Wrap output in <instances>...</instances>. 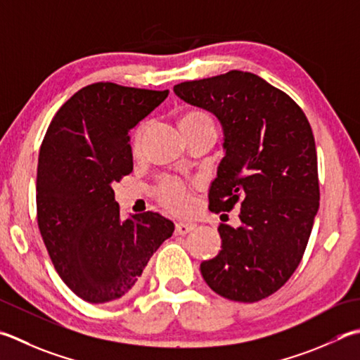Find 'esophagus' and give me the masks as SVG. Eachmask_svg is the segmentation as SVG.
Masks as SVG:
<instances>
[{"instance_id": "esophagus-1", "label": "esophagus", "mask_w": 360, "mask_h": 360, "mask_svg": "<svg viewBox=\"0 0 360 360\" xmlns=\"http://www.w3.org/2000/svg\"><path fill=\"white\" fill-rule=\"evenodd\" d=\"M196 228L195 223H186V221H179L176 223V234L179 236H186L188 232H192Z\"/></svg>"}]
</instances>
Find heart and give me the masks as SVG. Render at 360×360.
<instances>
[{
    "label": "heart",
    "mask_w": 360,
    "mask_h": 360,
    "mask_svg": "<svg viewBox=\"0 0 360 360\" xmlns=\"http://www.w3.org/2000/svg\"><path fill=\"white\" fill-rule=\"evenodd\" d=\"M212 120L209 118V115L204 114V112L200 110H192L187 112L181 117V128H195V126H201V124H210ZM145 132V123H142L134 132V150L139 151L140 143H142V137ZM159 200L164 204L167 209H170L172 212L176 214H184L187 210L192 207V198H190V193L187 187L182 184L179 179L176 178H168L159 188Z\"/></svg>",
    "instance_id": "1"
}]
</instances>
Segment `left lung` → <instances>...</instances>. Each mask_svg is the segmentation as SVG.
I'll list each match as a JSON object with an SVG mask.
<instances>
[{"mask_svg": "<svg viewBox=\"0 0 360 360\" xmlns=\"http://www.w3.org/2000/svg\"><path fill=\"white\" fill-rule=\"evenodd\" d=\"M173 91L221 124L224 158L209 188V209L240 206V226L218 228L221 250L201 262L202 278L232 301L270 297L297 270L319 212L311 124L287 94L240 70L181 82Z\"/></svg>", "mask_w": 360, "mask_h": 360, "instance_id": "obj_1", "label": "left lung"}]
</instances>
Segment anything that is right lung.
I'll return each instance as SVG.
<instances>
[{
	"label": "right lung",
	"mask_w": 360,
	"mask_h": 360,
	"mask_svg": "<svg viewBox=\"0 0 360 360\" xmlns=\"http://www.w3.org/2000/svg\"><path fill=\"white\" fill-rule=\"evenodd\" d=\"M168 96L96 82L54 115L40 146L37 221L54 269L84 301L129 293L174 231L156 212L120 217L112 184L132 172L131 129Z\"/></svg>",
	"instance_id": "add662e5"
}]
</instances>
